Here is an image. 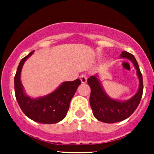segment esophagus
Wrapping results in <instances>:
<instances>
[{
  "instance_id": "obj_1",
  "label": "esophagus",
  "mask_w": 154,
  "mask_h": 154,
  "mask_svg": "<svg viewBox=\"0 0 154 154\" xmlns=\"http://www.w3.org/2000/svg\"><path fill=\"white\" fill-rule=\"evenodd\" d=\"M80 80H81L82 83H86V81H87V76L86 75V74H82V75H80Z\"/></svg>"
}]
</instances>
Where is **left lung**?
<instances>
[{
    "label": "left lung",
    "mask_w": 154,
    "mask_h": 154,
    "mask_svg": "<svg viewBox=\"0 0 154 154\" xmlns=\"http://www.w3.org/2000/svg\"><path fill=\"white\" fill-rule=\"evenodd\" d=\"M121 57L129 59L133 62L139 76V91L130 100L124 102L118 101L108 97L103 91L97 75L91 76L87 80L88 85L91 88L89 102L93 115L97 120L104 123H116L130 117L139 106L142 97L143 80L136 58L133 54L127 51H123Z\"/></svg>",
    "instance_id": "8db88e82"
}]
</instances>
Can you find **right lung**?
I'll return each instance as SVG.
<instances>
[{
	"label": "right lung",
	"mask_w": 154,
	"mask_h": 154,
	"mask_svg": "<svg viewBox=\"0 0 154 154\" xmlns=\"http://www.w3.org/2000/svg\"><path fill=\"white\" fill-rule=\"evenodd\" d=\"M33 51L22 59L15 74V97L23 112L32 121L42 124H55L66 117L70 102L78 86L81 84L79 79L74 81L64 82L57 90L51 94L38 98H31L24 93L20 80L21 68L24 62Z\"/></svg>",
	"instance_id": "right-lung-1"
}]
</instances>
